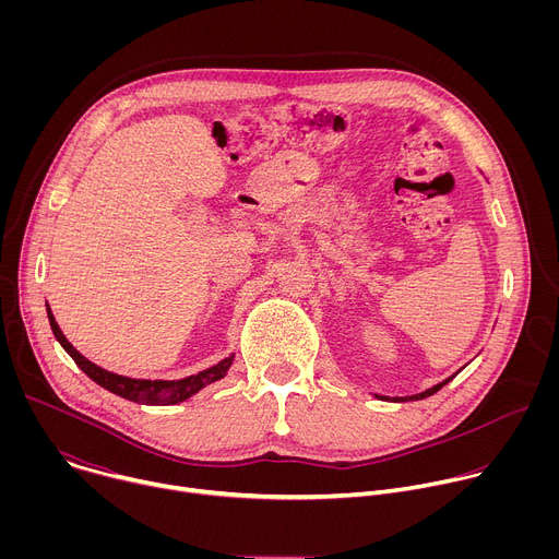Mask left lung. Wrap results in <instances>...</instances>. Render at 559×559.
Instances as JSON below:
<instances>
[{
  "label": "left lung",
  "instance_id": "obj_1",
  "mask_svg": "<svg viewBox=\"0 0 559 559\" xmlns=\"http://www.w3.org/2000/svg\"><path fill=\"white\" fill-rule=\"evenodd\" d=\"M455 376V373H453ZM453 376L451 378H447V380H442V382H438V384H433V386H429V389H425V391H420V393H416V395H409L412 401H423V397H429V395H433L436 391H440L447 382H451L453 380Z\"/></svg>",
  "mask_w": 559,
  "mask_h": 559
}]
</instances>
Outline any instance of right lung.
<instances>
[{"label":"right lung","mask_w":559,"mask_h":559,"mask_svg":"<svg viewBox=\"0 0 559 559\" xmlns=\"http://www.w3.org/2000/svg\"><path fill=\"white\" fill-rule=\"evenodd\" d=\"M46 311H48V321H50V330L55 334V338L59 341V345L68 352V356L76 362V367L82 369L91 380H95L99 386L126 397V401L139 403V405H156V407H166V405H177L188 401L190 395L199 393L203 386L225 378L227 369L231 367L234 354L223 358L221 362L194 373V376H186L179 380H145V378H128V376H119L115 371H108L99 365H95L93 360H88L86 356L79 354L68 338L63 336V332L59 330L55 316L46 302Z\"/></svg>","instance_id":"right-lung-1"}]
</instances>
